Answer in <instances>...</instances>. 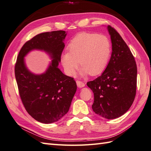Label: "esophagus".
I'll return each mask as SVG.
<instances>
[{
  "instance_id": "1",
  "label": "esophagus",
  "mask_w": 151,
  "mask_h": 151,
  "mask_svg": "<svg viewBox=\"0 0 151 151\" xmlns=\"http://www.w3.org/2000/svg\"><path fill=\"white\" fill-rule=\"evenodd\" d=\"M76 84H77V86L80 88L83 87L85 86V85H86L83 82H81V81H76Z\"/></svg>"
}]
</instances>
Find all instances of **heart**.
Segmentation results:
<instances>
[{
  "label": "heart",
  "instance_id": "obj_1",
  "mask_svg": "<svg viewBox=\"0 0 151 151\" xmlns=\"http://www.w3.org/2000/svg\"><path fill=\"white\" fill-rule=\"evenodd\" d=\"M69 51L60 55V63L68 76H74L79 63L80 73L92 76L101 73L109 63L111 52L110 39L103 34L82 32L73 37L68 45Z\"/></svg>",
  "mask_w": 151,
  "mask_h": 151
}]
</instances>
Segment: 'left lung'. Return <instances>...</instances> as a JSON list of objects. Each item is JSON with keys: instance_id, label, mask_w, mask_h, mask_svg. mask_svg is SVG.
<instances>
[{"instance_id": "1", "label": "left lung", "mask_w": 151, "mask_h": 151, "mask_svg": "<svg viewBox=\"0 0 151 151\" xmlns=\"http://www.w3.org/2000/svg\"><path fill=\"white\" fill-rule=\"evenodd\" d=\"M111 55L101 75L87 83L94 93V112L107 119L121 117L129 109L136 95L137 68L134 58L120 34L107 26Z\"/></svg>"}]
</instances>
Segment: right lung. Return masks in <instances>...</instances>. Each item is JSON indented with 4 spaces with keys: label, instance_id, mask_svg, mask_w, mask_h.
<instances>
[{
    "label": "right lung",
    "instance_id": "1",
    "mask_svg": "<svg viewBox=\"0 0 151 151\" xmlns=\"http://www.w3.org/2000/svg\"><path fill=\"white\" fill-rule=\"evenodd\" d=\"M66 35L64 30L37 34L22 46L15 65L22 103L29 115L44 124L57 122L66 114L76 91L73 78L65 75L58 68ZM33 50L45 51L52 60L41 74L30 72L25 63L24 57Z\"/></svg>",
    "mask_w": 151,
    "mask_h": 151
}]
</instances>
